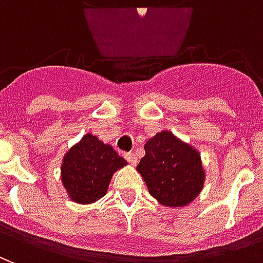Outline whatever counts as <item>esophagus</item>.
<instances>
[{
  "instance_id": "1",
  "label": "esophagus",
  "mask_w": 263,
  "mask_h": 263,
  "mask_svg": "<svg viewBox=\"0 0 263 263\" xmlns=\"http://www.w3.org/2000/svg\"><path fill=\"white\" fill-rule=\"evenodd\" d=\"M125 159L128 160V162H129V163H131L132 166H135L138 163V158H137V155L135 154H131V152H129V154H125Z\"/></svg>"
}]
</instances>
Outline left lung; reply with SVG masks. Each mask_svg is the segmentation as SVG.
Instances as JSON below:
<instances>
[{
	"mask_svg": "<svg viewBox=\"0 0 263 263\" xmlns=\"http://www.w3.org/2000/svg\"><path fill=\"white\" fill-rule=\"evenodd\" d=\"M145 156L137 166L149 193L158 203L184 207L203 190L205 172L197 149L171 131H160L145 143Z\"/></svg>",
	"mask_w": 263,
	"mask_h": 263,
	"instance_id": "8db88e82",
	"label": "left lung"
}]
</instances>
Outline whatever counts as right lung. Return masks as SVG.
Instances as JSON below:
<instances>
[{
    "mask_svg": "<svg viewBox=\"0 0 263 263\" xmlns=\"http://www.w3.org/2000/svg\"><path fill=\"white\" fill-rule=\"evenodd\" d=\"M126 163L109 143L86 134L62 159V184L71 201L92 204L107 194L112 175Z\"/></svg>",
    "mask_w": 263,
    "mask_h": 263,
    "instance_id": "right-lung-1",
    "label": "right lung"
}]
</instances>
